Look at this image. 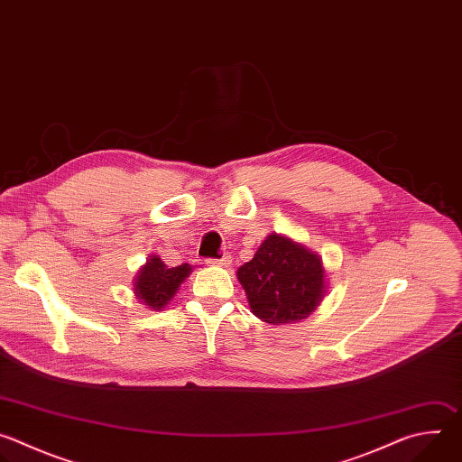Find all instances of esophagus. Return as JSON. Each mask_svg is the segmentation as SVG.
Instances as JSON below:
<instances>
[{
    "label": "esophagus",
    "instance_id": "esophagus-1",
    "mask_svg": "<svg viewBox=\"0 0 462 462\" xmlns=\"http://www.w3.org/2000/svg\"><path fill=\"white\" fill-rule=\"evenodd\" d=\"M208 265H216V267H230L232 265V257H230V254H225L221 259H208L207 261Z\"/></svg>",
    "mask_w": 462,
    "mask_h": 462
}]
</instances>
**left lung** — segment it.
Segmentation results:
<instances>
[{"label": "left lung", "mask_w": 462, "mask_h": 462, "mask_svg": "<svg viewBox=\"0 0 462 462\" xmlns=\"http://www.w3.org/2000/svg\"><path fill=\"white\" fill-rule=\"evenodd\" d=\"M237 280L252 314L273 325L309 318L323 301L328 285L319 254L276 232L239 267Z\"/></svg>", "instance_id": "8db88e82"}]
</instances>
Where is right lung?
<instances>
[{
    "label": "right lung",
    "instance_id": "right-lung-1",
    "mask_svg": "<svg viewBox=\"0 0 462 462\" xmlns=\"http://www.w3.org/2000/svg\"><path fill=\"white\" fill-rule=\"evenodd\" d=\"M191 274V265L182 263L179 267H168L166 263L150 254L134 280L135 298L150 310H162L177 294L180 283Z\"/></svg>",
    "mask_w": 462,
    "mask_h": 462
}]
</instances>
